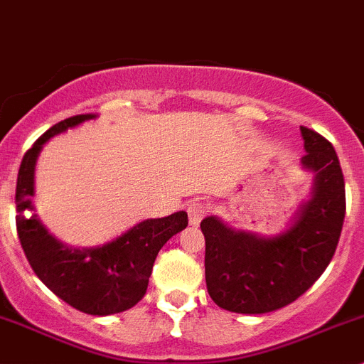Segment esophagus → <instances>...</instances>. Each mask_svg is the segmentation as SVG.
<instances>
[{
  "instance_id": "obj_1",
  "label": "esophagus",
  "mask_w": 364,
  "mask_h": 364,
  "mask_svg": "<svg viewBox=\"0 0 364 364\" xmlns=\"http://www.w3.org/2000/svg\"><path fill=\"white\" fill-rule=\"evenodd\" d=\"M205 215V205L203 203H192L188 205V218L192 225H197Z\"/></svg>"
}]
</instances>
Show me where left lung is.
<instances>
[{"mask_svg":"<svg viewBox=\"0 0 364 364\" xmlns=\"http://www.w3.org/2000/svg\"><path fill=\"white\" fill-rule=\"evenodd\" d=\"M303 168L315 174L310 199L287 230L273 237L234 230L208 216L205 285L211 299L234 314H267L303 296L335 255L345 218V181L328 139L301 127Z\"/></svg>","mask_w":364,"mask_h":364,"instance_id":"8db88e82","label":"left lung"}]
</instances>
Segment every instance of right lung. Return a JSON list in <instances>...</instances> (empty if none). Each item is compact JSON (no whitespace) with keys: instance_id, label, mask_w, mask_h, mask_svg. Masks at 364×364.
I'll return each mask as SVG.
<instances>
[{"instance_id":"1","label":"right lung","mask_w":364,"mask_h":364,"mask_svg":"<svg viewBox=\"0 0 364 364\" xmlns=\"http://www.w3.org/2000/svg\"><path fill=\"white\" fill-rule=\"evenodd\" d=\"M97 114H79L50 127L21 161L16 188V225L29 266L49 291L75 310L112 315L130 310L146 294L156 255L174 234L188 225L186 211L142 220L100 247L75 248L61 243L35 215V165L43 144ZM31 210L32 216L23 213Z\"/></svg>"}]
</instances>
